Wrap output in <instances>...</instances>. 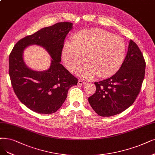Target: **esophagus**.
<instances>
[{
    "instance_id": "34e87169",
    "label": "esophagus",
    "mask_w": 155,
    "mask_h": 155,
    "mask_svg": "<svg viewBox=\"0 0 155 155\" xmlns=\"http://www.w3.org/2000/svg\"><path fill=\"white\" fill-rule=\"evenodd\" d=\"M78 84L79 85H84L85 84V82H83L82 81H81V80H79V81H78Z\"/></svg>"
}]
</instances>
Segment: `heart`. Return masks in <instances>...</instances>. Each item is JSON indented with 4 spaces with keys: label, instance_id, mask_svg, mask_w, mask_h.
I'll list each match as a JSON object with an SVG mask.
<instances>
[{
    "label": "heart",
    "instance_id": "1",
    "mask_svg": "<svg viewBox=\"0 0 155 155\" xmlns=\"http://www.w3.org/2000/svg\"><path fill=\"white\" fill-rule=\"evenodd\" d=\"M125 52L126 44L121 38L100 28H89L77 32L73 41L64 43L62 57L72 73L79 71L87 57L88 64L81 74L91 80L97 75L106 78L115 74L123 64Z\"/></svg>",
    "mask_w": 155,
    "mask_h": 155
}]
</instances>
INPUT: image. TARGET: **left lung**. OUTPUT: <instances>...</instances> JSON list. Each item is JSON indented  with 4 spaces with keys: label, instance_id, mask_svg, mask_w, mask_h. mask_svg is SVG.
<instances>
[{
    "label": "left lung",
    "instance_id": "8db88e82",
    "mask_svg": "<svg viewBox=\"0 0 155 155\" xmlns=\"http://www.w3.org/2000/svg\"><path fill=\"white\" fill-rule=\"evenodd\" d=\"M146 62L137 45L130 40L127 55L112 77L95 82V93L88 101L96 114L110 117L121 113L134 104L144 78Z\"/></svg>",
    "mask_w": 155,
    "mask_h": 155
}]
</instances>
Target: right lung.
Instances as JSON below:
<instances>
[{"mask_svg": "<svg viewBox=\"0 0 155 155\" xmlns=\"http://www.w3.org/2000/svg\"><path fill=\"white\" fill-rule=\"evenodd\" d=\"M73 28L71 22H59L42 28L16 43L9 57V74L14 92L31 110L41 114L55 112L67 98L68 91L78 80L61 64L64 41ZM43 47L50 55L51 66L44 71L28 68L22 57L31 45Z\"/></svg>", "mask_w": 155, "mask_h": 155, "instance_id": "1", "label": "right lung"}]
</instances>
